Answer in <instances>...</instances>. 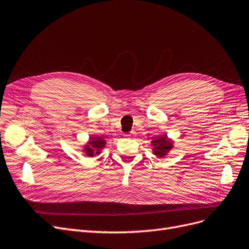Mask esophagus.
<instances>
[{"label": "esophagus", "instance_id": "34e87169", "mask_svg": "<svg viewBox=\"0 0 249 249\" xmlns=\"http://www.w3.org/2000/svg\"><path fill=\"white\" fill-rule=\"evenodd\" d=\"M135 135H136L135 132H131V133H128V134L124 135V137H125V138H128V139H132V138L135 137Z\"/></svg>", "mask_w": 249, "mask_h": 249}]
</instances>
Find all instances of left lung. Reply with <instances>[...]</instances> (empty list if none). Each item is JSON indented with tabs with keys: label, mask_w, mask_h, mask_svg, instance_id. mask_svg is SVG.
<instances>
[{
	"label": "left lung",
	"mask_w": 249,
	"mask_h": 249,
	"mask_svg": "<svg viewBox=\"0 0 249 249\" xmlns=\"http://www.w3.org/2000/svg\"><path fill=\"white\" fill-rule=\"evenodd\" d=\"M151 145L153 146V154L159 158H161L166 156L167 153L174 148V141L168 138L166 134H164L154 139L151 142Z\"/></svg>",
	"instance_id": "obj_1"
}]
</instances>
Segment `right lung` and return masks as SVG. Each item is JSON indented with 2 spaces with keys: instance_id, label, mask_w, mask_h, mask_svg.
Returning a JSON list of instances; mask_svg holds the SVG:
<instances>
[{
  "instance_id": "add662e5",
  "label": "right lung",
  "mask_w": 249,
  "mask_h": 249,
  "mask_svg": "<svg viewBox=\"0 0 249 249\" xmlns=\"http://www.w3.org/2000/svg\"><path fill=\"white\" fill-rule=\"evenodd\" d=\"M105 145L106 141L102 137L91 136L89 138V141L87 142V144L84 145L83 152L85 153V155L89 157H94L95 155L101 153L102 149L105 147Z\"/></svg>"
}]
</instances>
